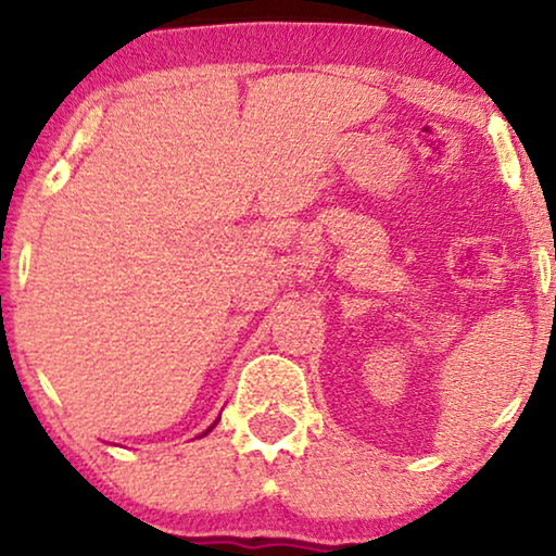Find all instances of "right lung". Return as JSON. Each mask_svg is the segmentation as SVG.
Returning a JSON list of instances; mask_svg holds the SVG:
<instances>
[{
    "label": "right lung",
    "mask_w": 556,
    "mask_h": 556,
    "mask_svg": "<svg viewBox=\"0 0 556 556\" xmlns=\"http://www.w3.org/2000/svg\"><path fill=\"white\" fill-rule=\"evenodd\" d=\"M212 428H215V425H212ZM212 428H210V430H212ZM210 430H207V432H210ZM207 432H202V435H207Z\"/></svg>",
    "instance_id": "add662e5"
}]
</instances>
